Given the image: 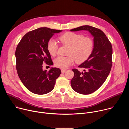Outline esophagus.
I'll return each mask as SVG.
<instances>
[{"label":"esophagus","instance_id":"1","mask_svg":"<svg viewBox=\"0 0 129 129\" xmlns=\"http://www.w3.org/2000/svg\"><path fill=\"white\" fill-rule=\"evenodd\" d=\"M65 71H66V70H65V69H61V72H62V73L65 72Z\"/></svg>","mask_w":129,"mask_h":129}]
</instances>
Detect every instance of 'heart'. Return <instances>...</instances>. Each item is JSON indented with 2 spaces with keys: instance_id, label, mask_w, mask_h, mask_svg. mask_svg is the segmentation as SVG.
I'll return each mask as SVG.
<instances>
[{
  "instance_id": "obj_1",
  "label": "heart",
  "mask_w": 129,
  "mask_h": 129,
  "mask_svg": "<svg viewBox=\"0 0 129 129\" xmlns=\"http://www.w3.org/2000/svg\"><path fill=\"white\" fill-rule=\"evenodd\" d=\"M60 41L64 44L70 46L68 52V56H59L54 60L56 67L65 69L72 65L75 61L82 63L89 58L93 50V42L90 38L72 32H67L60 37ZM57 42L50 39L47 45L48 51L52 56H56L58 50Z\"/></svg>"
}]
</instances>
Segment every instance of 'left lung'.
Instances as JSON below:
<instances>
[{"label":"left lung","mask_w":129,"mask_h":129,"mask_svg":"<svg viewBox=\"0 0 129 129\" xmlns=\"http://www.w3.org/2000/svg\"><path fill=\"white\" fill-rule=\"evenodd\" d=\"M87 30L93 37V50L91 56L78 67L84 72L73 69L74 77L71 81L72 88L77 92L89 94L97 90L105 82L112 67V47L104 33L89 25L70 29L71 31Z\"/></svg>","instance_id":"left-lung-1"}]
</instances>
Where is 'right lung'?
<instances>
[{
  "label": "right lung",
  "mask_w": 129,
  "mask_h": 129,
  "mask_svg": "<svg viewBox=\"0 0 129 129\" xmlns=\"http://www.w3.org/2000/svg\"><path fill=\"white\" fill-rule=\"evenodd\" d=\"M62 30L40 27L26 33L17 46L15 51L16 69L21 81L32 93L45 94L51 91L56 80L60 76V69L51 67L43 70L45 62L52 65L47 45L56 33Z\"/></svg>",
  "instance_id": "obj_1"
}]
</instances>
